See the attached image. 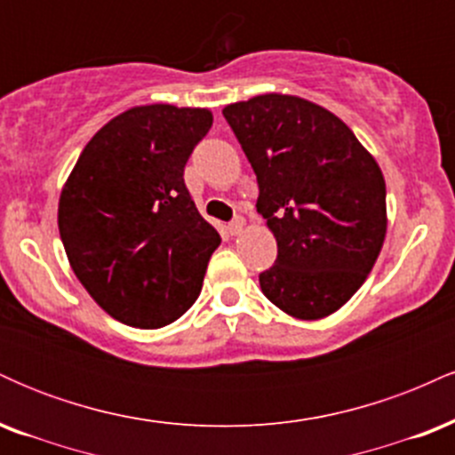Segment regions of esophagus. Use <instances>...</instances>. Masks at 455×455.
I'll list each match as a JSON object with an SVG mask.
<instances>
[{"label": "esophagus", "mask_w": 455, "mask_h": 455, "mask_svg": "<svg viewBox=\"0 0 455 455\" xmlns=\"http://www.w3.org/2000/svg\"><path fill=\"white\" fill-rule=\"evenodd\" d=\"M243 224H245V220L243 218H235L233 222H228V227H227V231L231 233V235H239L243 231Z\"/></svg>", "instance_id": "obj_1"}]
</instances>
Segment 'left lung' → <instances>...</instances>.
Returning <instances> with one entry per match:
<instances>
[{"instance_id":"left-lung-1","label":"left lung","mask_w":455,"mask_h":455,"mask_svg":"<svg viewBox=\"0 0 455 455\" xmlns=\"http://www.w3.org/2000/svg\"><path fill=\"white\" fill-rule=\"evenodd\" d=\"M222 115L252 164L257 212L278 242L260 291L301 321L333 315L368 278L387 233L377 160L340 117L304 98L263 93Z\"/></svg>"}]
</instances>
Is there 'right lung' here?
Masks as SVG:
<instances>
[{"label": "right lung", "mask_w": 455, "mask_h": 455, "mask_svg": "<svg viewBox=\"0 0 455 455\" xmlns=\"http://www.w3.org/2000/svg\"><path fill=\"white\" fill-rule=\"evenodd\" d=\"M212 124L207 108H128L93 134L64 184L57 224L70 267L119 323L164 327L201 293L220 235L184 166Z\"/></svg>", "instance_id": "1"}]
</instances>
